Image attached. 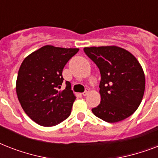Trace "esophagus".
I'll list each match as a JSON object with an SVG mask.
<instances>
[{"label": "esophagus", "mask_w": 158, "mask_h": 158, "mask_svg": "<svg viewBox=\"0 0 158 158\" xmlns=\"http://www.w3.org/2000/svg\"><path fill=\"white\" fill-rule=\"evenodd\" d=\"M89 89H86V90H85V91L84 92V93H83V96H87V95H88V94H89Z\"/></svg>", "instance_id": "1"}]
</instances>
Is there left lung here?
<instances>
[{
  "mask_svg": "<svg viewBox=\"0 0 158 158\" xmlns=\"http://www.w3.org/2000/svg\"><path fill=\"white\" fill-rule=\"evenodd\" d=\"M85 54L98 67L101 102L92 109L104 121L115 123L130 116L141 103L145 76L137 59L115 46L84 48Z\"/></svg>",
  "mask_w": 158,
  "mask_h": 158,
  "instance_id": "1",
  "label": "left lung"
}]
</instances>
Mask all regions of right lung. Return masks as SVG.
Wrapping results in <instances>:
<instances>
[{
	"mask_svg": "<svg viewBox=\"0 0 158 158\" xmlns=\"http://www.w3.org/2000/svg\"><path fill=\"white\" fill-rule=\"evenodd\" d=\"M79 48L44 46L26 57L19 69L16 93L25 113L38 125L54 126L69 117L75 96L71 84L60 91L64 65Z\"/></svg>",
	"mask_w": 158,
	"mask_h": 158,
	"instance_id": "1",
	"label": "right lung"
}]
</instances>
